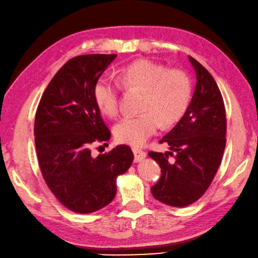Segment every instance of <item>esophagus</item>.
Segmentation results:
<instances>
[{
    "instance_id": "34e87169",
    "label": "esophagus",
    "mask_w": 258,
    "mask_h": 258,
    "mask_svg": "<svg viewBox=\"0 0 258 258\" xmlns=\"http://www.w3.org/2000/svg\"><path fill=\"white\" fill-rule=\"evenodd\" d=\"M133 152H134V156H135V162H141L145 159L146 157V153L143 151V150H140L137 148H134L133 149Z\"/></svg>"
}]
</instances>
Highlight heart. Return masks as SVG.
I'll use <instances>...</instances> for the list:
<instances>
[{"label":"heart","mask_w":258,"mask_h":258,"mask_svg":"<svg viewBox=\"0 0 258 258\" xmlns=\"http://www.w3.org/2000/svg\"><path fill=\"white\" fill-rule=\"evenodd\" d=\"M121 86L143 92L140 115L125 117L114 128L117 142L133 146L145 144L161 124L168 126L180 121L189 108L192 96L191 81L184 71L167 69L149 60H138L120 70L117 82L107 77L98 79L93 98L105 115H117Z\"/></svg>","instance_id":"heart-1"}]
</instances>
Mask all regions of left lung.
<instances>
[{
    "instance_id": "left-lung-1",
    "label": "left lung",
    "mask_w": 258,
    "mask_h": 258,
    "mask_svg": "<svg viewBox=\"0 0 258 258\" xmlns=\"http://www.w3.org/2000/svg\"><path fill=\"white\" fill-rule=\"evenodd\" d=\"M197 83L189 108L159 143L172 152L150 151L159 164L160 180L151 188L156 200L170 207H187L204 195L219 168L226 145L224 99L211 74L189 56ZM173 156V160L169 157Z\"/></svg>"
}]
</instances>
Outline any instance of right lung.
Returning <instances> with one entry per match:
<instances>
[{
  "label": "right lung",
  "mask_w": 258,
  "mask_h": 258,
  "mask_svg": "<svg viewBox=\"0 0 258 258\" xmlns=\"http://www.w3.org/2000/svg\"><path fill=\"white\" fill-rule=\"evenodd\" d=\"M116 54L73 57L57 71L39 102L34 142L39 167L53 195L67 209L91 213L116 195V177L134 161L128 145L92 157L91 145L110 140L93 89Z\"/></svg>",
  "instance_id": "add662e5"
}]
</instances>
